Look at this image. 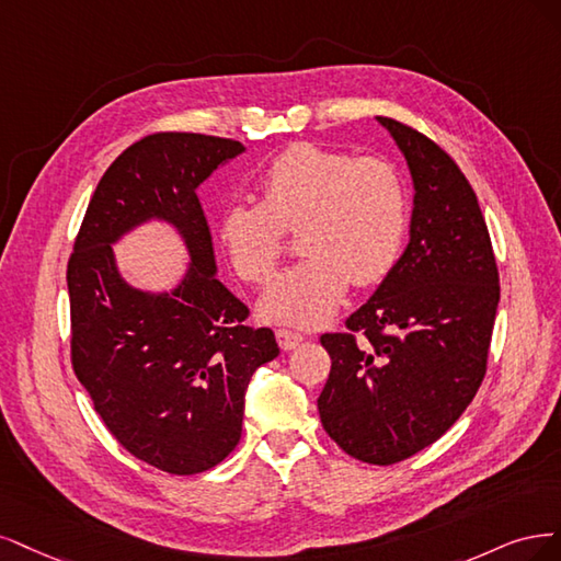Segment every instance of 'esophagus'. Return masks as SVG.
I'll return each instance as SVG.
<instances>
[{
    "label": "esophagus",
    "instance_id": "34e87169",
    "mask_svg": "<svg viewBox=\"0 0 561 561\" xmlns=\"http://www.w3.org/2000/svg\"><path fill=\"white\" fill-rule=\"evenodd\" d=\"M302 340H305V335H300V333H296V331H286V329H279V331H277V342H279V347H282L284 352L296 350Z\"/></svg>",
    "mask_w": 561,
    "mask_h": 561
}]
</instances>
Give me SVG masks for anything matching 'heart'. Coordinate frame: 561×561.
Returning <instances> with one entry per match:
<instances>
[{"label":"heart","instance_id":"obj_1","mask_svg":"<svg viewBox=\"0 0 561 561\" xmlns=\"http://www.w3.org/2000/svg\"><path fill=\"white\" fill-rule=\"evenodd\" d=\"M263 201L228 203L216 234L244 282L265 284L282 256L284 228H298L302 261L267 286L270 321L317 327L350 282L368 286L393 265L405 234V193L389 162L296 144L261 176Z\"/></svg>","mask_w":561,"mask_h":561}]
</instances>
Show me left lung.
Segmentation results:
<instances>
[{"mask_svg":"<svg viewBox=\"0 0 561 561\" xmlns=\"http://www.w3.org/2000/svg\"><path fill=\"white\" fill-rule=\"evenodd\" d=\"M412 176L410 240L347 333L321 335L331 375L319 396L329 436L389 466L436 443L486 370L499 270L468 179L436 141L377 116Z\"/></svg>","mask_w":561,"mask_h":561,"instance_id":"obj_1","label":"left lung"}]
</instances>
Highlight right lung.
<instances>
[{"label": "right lung", "instance_id": "obj_1", "mask_svg": "<svg viewBox=\"0 0 561 561\" xmlns=\"http://www.w3.org/2000/svg\"><path fill=\"white\" fill-rule=\"evenodd\" d=\"M244 144L158 133L125 149L90 197L67 265L71 366L112 436L160 471L195 476L242 436L251 375L279 354L249 329V307L216 277L197 188ZM149 222L170 225L190 263L168 293L122 277L113 244Z\"/></svg>", "mask_w": 561, "mask_h": 561}]
</instances>
